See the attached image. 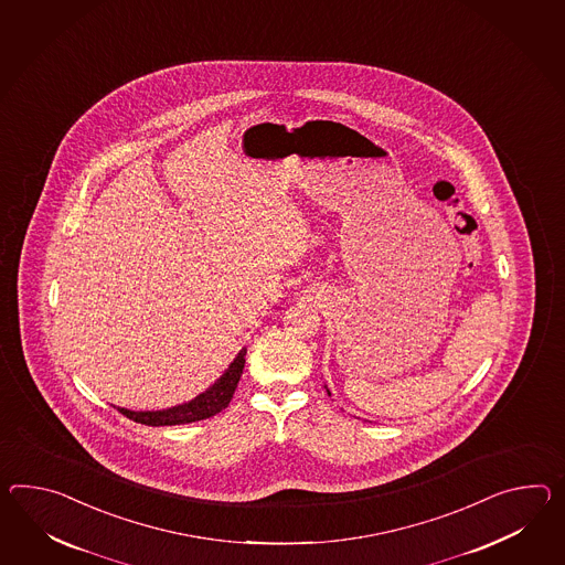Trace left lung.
I'll use <instances>...</instances> for the list:
<instances>
[{
  "label": "left lung",
  "instance_id": "left-lung-1",
  "mask_svg": "<svg viewBox=\"0 0 565 565\" xmlns=\"http://www.w3.org/2000/svg\"><path fill=\"white\" fill-rule=\"evenodd\" d=\"M324 387H327V385H324ZM327 392H329V396H331V390H329V387H327Z\"/></svg>",
  "mask_w": 565,
  "mask_h": 565
}]
</instances>
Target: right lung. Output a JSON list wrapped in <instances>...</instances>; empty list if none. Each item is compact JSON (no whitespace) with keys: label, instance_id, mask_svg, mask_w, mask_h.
I'll return each mask as SVG.
<instances>
[{"label":"right lung","instance_id":"obj_1","mask_svg":"<svg viewBox=\"0 0 565 565\" xmlns=\"http://www.w3.org/2000/svg\"><path fill=\"white\" fill-rule=\"evenodd\" d=\"M245 355H247V349L243 347L221 377L190 402H183V404L163 408V411H138L135 413L128 408H118V413L125 414L126 418H130L135 423L149 425V427H173V425H188V423L210 418L214 414L222 413L231 404L236 384L243 375Z\"/></svg>","mask_w":565,"mask_h":565}]
</instances>
